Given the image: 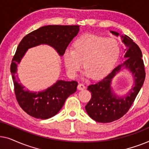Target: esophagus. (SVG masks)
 <instances>
[{
  "label": "esophagus",
  "mask_w": 149,
  "mask_h": 149,
  "mask_svg": "<svg viewBox=\"0 0 149 149\" xmlns=\"http://www.w3.org/2000/svg\"><path fill=\"white\" fill-rule=\"evenodd\" d=\"M77 88H78L79 90H83V89H85V86L82 83H79L78 85V86H77Z\"/></svg>",
  "instance_id": "34e87169"
}]
</instances>
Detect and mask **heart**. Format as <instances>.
I'll list each match as a JSON object with an SVG mask.
<instances>
[{"mask_svg": "<svg viewBox=\"0 0 149 149\" xmlns=\"http://www.w3.org/2000/svg\"><path fill=\"white\" fill-rule=\"evenodd\" d=\"M121 52L119 41L86 34L72 44V50L65 51L64 62L71 76H76L82 66L85 74L93 79L101 78L113 68Z\"/></svg>", "mask_w": 149, "mask_h": 149, "instance_id": "obj_1", "label": "heart"}]
</instances>
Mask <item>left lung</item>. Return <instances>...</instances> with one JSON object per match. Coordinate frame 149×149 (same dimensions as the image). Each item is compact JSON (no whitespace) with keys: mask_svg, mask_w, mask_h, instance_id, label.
<instances>
[{"mask_svg":"<svg viewBox=\"0 0 149 149\" xmlns=\"http://www.w3.org/2000/svg\"><path fill=\"white\" fill-rule=\"evenodd\" d=\"M111 32L116 36L119 35L116 32ZM122 38L127 47L125 49V58H127V60L114 68L101 80L89 85L87 87V89L91 91V98L85 106V110L91 119L99 123H111L125 115L134 103L145 79L146 72L140 47L125 34ZM123 65L134 74L135 85L126 97L117 98L111 92L110 83Z\"/></svg>","mask_w":149,"mask_h":149,"instance_id":"8db88e82","label":"left lung"}]
</instances>
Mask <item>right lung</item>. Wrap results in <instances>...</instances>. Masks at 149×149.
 <instances>
[{
    "mask_svg": "<svg viewBox=\"0 0 149 149\" xmlns=\"http://www.w3.org/2000/svg\"><path fill=\"white\" fill-rule=\"evenodd\" d=\"M79 31V26L49 25L42 26L28 34L18 45L12 59L11 72L16 100L19 107L28 115L40 119H47L56 115L69 95L77 91L78 83L75 81H58L45 91L38 93L24 89L17 80V65L28 49L40 44H47L63 56L69 43Z\"/></svg>",
    "mask_w": 149,
    "mask_h": 149,
    "instance_id": "obj_1",
    "label": "right lung"
}]
</instances>
